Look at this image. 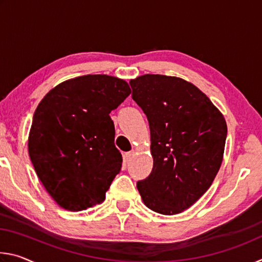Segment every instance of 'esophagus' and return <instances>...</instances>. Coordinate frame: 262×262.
I'll return each instance as SVG.
<instances>
[{
	"label": "esophagus",
	"mask_w": 262,
	"mask_h": 262,
	"mask_svg": "<svg viewBox=\"0 0 262 262\" xmlns=\"http://www.w3.org/2000/svg\"><path fill=\"white\" fill-rule=\"evenodd\" d=\"M134 151H129V152H126L125 154V161L126 162H129L130 161V159L133 158V156H134Z\"/></svg>",
	"instance_id": "obj_1"
}]
</instances>
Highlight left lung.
I'll list each match as a JSON object with an SVG mask.
<instances>
[{
  "instance_id": "1",
  "label": "left lung",
  "mask_w": 262,
  "mask_h": 262,
  "mask_svg": "<svg viewBox=\"0 0 262 262\" xmlns=\"http://www.w3.org/2000/svg\"><path fill=\"white\" fill-rule=\"evenodd\" d=\"M133 99L147 115L154 167L137 189L149 209L176 215L193 206L223 161L227 122L193 83L165 75L130 79Z\"/></svg>"
}]
</instances>
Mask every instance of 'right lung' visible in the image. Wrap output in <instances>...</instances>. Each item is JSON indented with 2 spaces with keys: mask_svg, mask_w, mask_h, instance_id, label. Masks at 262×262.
Here are the masks:
<instances>
[{
  "mask_svg": "<svg viewBox=\"0 0 262 262\" xmlns=\"http://www.w3.org/2000/svg\"><path fill=\"white\" fill-rule=\"evenodd\" d=\"M130 92L125 79L84 75L57 84L39 103L29 155L43 187L63 209L79 211L105 200L122 164L110 113Z\"/></svg>",
  "mask_w": 262,
  "mask_h": 262,
  "instance_id": "right-lung-1",
  "label": "right lung"
}]
</instances>
